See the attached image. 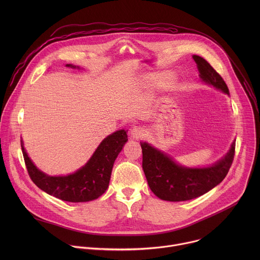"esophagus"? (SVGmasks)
I'll return each mask as SVG.
<instances>
[{"label": "esophagus", "mask_w": 260, "mask_h": 260, "mask_svg": "<svg viewBox=\"0 0 260 260\" xmlns=\"http://www.w3.org/2000/svg\"><path fill=\"white\" fill-rule=\"evenodd\" d=\"M146 135V131L142 127V126H137L135 125L132 129H131V137L133 139L139 140L141 138H143Z\"/></svg>", "instance_id": "1"}]
</instances>
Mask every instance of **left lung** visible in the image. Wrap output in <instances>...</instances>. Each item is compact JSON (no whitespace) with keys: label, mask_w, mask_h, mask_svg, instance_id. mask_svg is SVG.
Returning <instances> with one entry per match:
<instances>
[{"label":"left lung","mask_w":260,"mask_h":260,"mask_svg":"<svg viewBox=\"0 0 260 260\" xmlns=\"http://www.w3.org/2000/svg\"><path fill=\"white\" fill-rule=\"evenodd\" d=\"M203 82L230 95V90L219 74L203 57L193 55ZM236 142L220 160L206 168H187L177 164L169 154L147 142H141L142 167L151 191L160 200L183 202L199 198L213 189L228 175L235 156Z\"/></svg>","instance_id":"8db88e82"}]
</instances>
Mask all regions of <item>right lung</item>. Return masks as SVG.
Returning <instances> with one entry per match:
<instances>
[{"label":"right lung","instance_id":"obj_1","mask_svg":"<svg viewBox=\"0 0 260 260\" xmlns=\"http://www.w3.org/2000/svg\"><path fill=\"white\" fill-rule=\"evenodd\" d=\"M66 67L79 69L71 63ZM127 131L120 129L105 138L89 160L75 173L49 176L37 168L28 157L21 140V150L32 182L46 193L70 203H83L100 198L108 188L113 165L127 142Z\"/></svg>","mask_w":260,"mask_h":260}]
</instances>
